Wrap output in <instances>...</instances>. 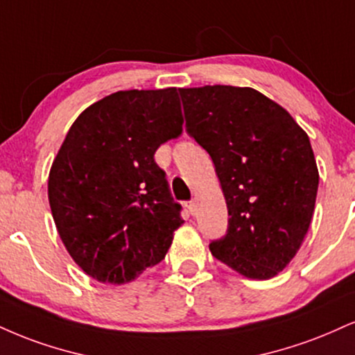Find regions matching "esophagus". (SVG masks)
Masks as SVG:
<instances>
[{
	"mask_svg": "<svg viewBox=\"0 0 355 355\" xmlns=\"http://www.w3.org/2000/svg\"><path fill=\"white\" fill-rule=\"evenodd\" d=\"M185 208L191 213V215H193L195 210H196V203L193 202V200H191V202H187V203H185Z\"/></svg>",
	"mask_w": 355,
	"mask_h": 355,
	"instance_id": "esophagus-1",
	"label": "esophagus"
}]
</instances>
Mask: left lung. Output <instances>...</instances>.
I'll return each instance as SVG.
<instances>
[{
    "label": "left lung",
    "instance_id": "left-lung-1",
    "mask_svg": "<svg viewBox=\"0 0 355 355\" xmlns=\"http://www.w3.org/2000/svg\"><path fill=\"white\" fill-rule=\"evenodd\" d=\"M187 132L210 153L228 207L216 259L250 279H270L296 256L309 230L319 172L309 137L256 89H178Z\"/></svg>",
    "mask_w": 355,
    "mask_h": 355
}]
</instances>
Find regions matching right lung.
<instances>
[{"instance_id": "add662e5", "label": "right lung", "mask_w": 355, "mask_h": 355, "mask_svg": "<svg viewBox=\"0 0 355 355\" xmlns=\"http://www.w3.org/2000/svg\"><path fill=\"white\" fill-rule=\"evenodd\" d=\"M182 125L177 87L114 92L71 125L48 196L59 236L85 275L125 284L165 258L182 207L153 155Z\"/></svg>"}]
</instances>
